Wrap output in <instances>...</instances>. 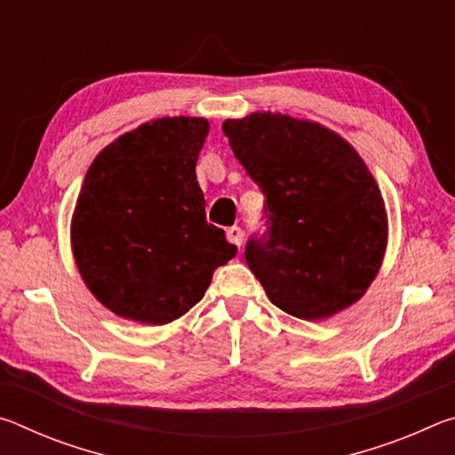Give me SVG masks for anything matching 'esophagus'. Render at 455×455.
<instances>
[{"mask_svg": "<svg viewBox=\"0 0 455 455\" xmlns=\"http://www.w3.org/2000/svg\"><path fill=\"white\" fill-rule=\"evenodd\" d=\"M227 238H228V243H233V244H236V246H241V244H243V241H244V233H243V228H241V227H230V228L227 230Z\"/></svg>", "mask_w": 455, "mask_h": 455, "instance_id": "1", "label": "esophagus"}]
</instances>
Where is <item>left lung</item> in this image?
I'll return each mask as SVG.
<instances>
[{"instance_id":"1","label":"left lung","mask_w":455,"mask_h":455,"mask_svg":"<svg viewBox=\"0 0 455 455\" xmlns=\"http://www.w3.org/2000/svg\"><path fill=\"white\" fill-rule=\"evenodd\" d=\"M222 132L265 195L267 233L244 259L271 303L317 321L359 301L381 267L387 212L355 148L287 114L225 120Z\"/></svg>"}]
</instances>
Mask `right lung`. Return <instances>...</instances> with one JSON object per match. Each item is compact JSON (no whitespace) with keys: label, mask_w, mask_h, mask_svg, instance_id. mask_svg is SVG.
<instances>
[{"label":"right lung","mask_w":455,"mask_h":455,"mask_svg":"<svg viewBox=\"0 0 455 455\" xmlns=\"http://www.w3.org/2000/svg\"><path fill=\"white\" fill-rule=\"evenodd\" d=\"M204 118H158L122 134L90 164L72 217V251L106 309L138 323L182 317L236 255L206 222L196 160Z\"/></svg>","instance_id":"add662e5"}]
</instances>
